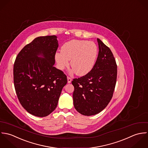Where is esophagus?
I'll use <instances>...</instances> for the list:
<instances>
[{
    "label": "esophagus",
    "mask_w": 148,
    "mask_h": 148,
    "mask_svg": "<svg viewBox=\"0 0 148 148\" xmlns=\"http://www.w3.org/2000/svg\"><path fill=\"white\" fill-rule=\"evenodd\" d=\"M71 81H72V79L70 77H67V82H68V84H70L71 82Z\"/></svg>",
    "instance_id": "34e87169"
}]
</instances>
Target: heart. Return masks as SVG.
I'll use <instances>...</instances> for the list:
<instances>
[{
  "label": "heart",
  "instance_id": "heart-1",
  "mask_svg": "<svg viewBox=\"0 0 148 148\" xmlns=\"http://www.w3.org/2000/svg\"><path fill=\"white\" fill-rule=\"evenodd\" d=\"M97 46L92 42L84 40H71L57 52L55 59L59 69L63 70L69 65L78 76H84L92 70L98 56Z\"/></svg>",
  "mask_w": 148,
  "mask_h": 148
}]
</instances>
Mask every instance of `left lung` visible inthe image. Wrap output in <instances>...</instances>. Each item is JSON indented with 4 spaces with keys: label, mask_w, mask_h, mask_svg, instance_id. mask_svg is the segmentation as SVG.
I'll return each instance as SVG.
<instances>
[{
    "label": "left lung",
    "mask_w": 148,
    "mask_h": 148,
    "mask_svg": "<svg viewBox=\"0 0 148 148\" xmlns=\"http://www.w3.org/2000/svg\"><path fill=\"white\" fill-rule=\"evenodd\" d=\"M99 52L92 70L74 78L73 102L82 115L92 116L102 111L112 98L117 75V66L110 49L97 38Z\"/></svg>",
    "instance_id": "obj_1"
}]
</instances>
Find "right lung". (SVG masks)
Instances as JSON below:
<instances>
[{"instance_id":"1","label":"right lung","mask_w":148,"mask_h":148,"mask_svg":"<svg viewBox=\"0 0 148 148\" xmlns=\"http://www.w3.org/2000/svg\"><path fill=\"white\" fill-rule=\"evenodd\" d=\"M56 35L39 36L26 45L14 64V82L23 108L36 117L47 116L57 108L67 82L63 72L54 66L58 47ZM39 55L44 58H38Z\"/></svg>"}]
</instances>
